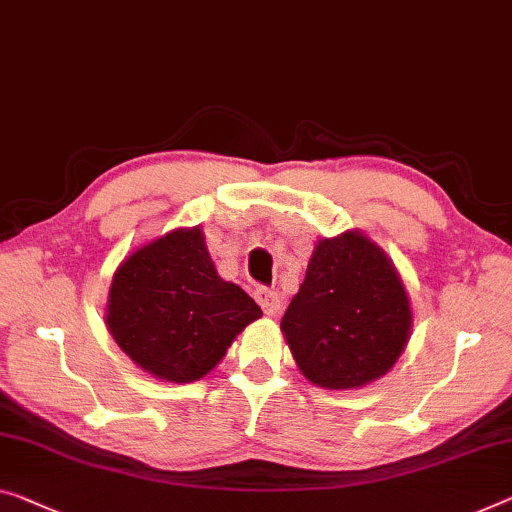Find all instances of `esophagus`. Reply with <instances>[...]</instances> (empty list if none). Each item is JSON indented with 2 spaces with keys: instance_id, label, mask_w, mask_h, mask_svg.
Here are the masks:
<instances>
[{
  "instance_id": "1",
  "label": "esophagus",
  "mask_w": 512,
  "mask_h": 512,
  "mask_svg": "<svg viewBox=\"0 0 512 512\" xmlns=\"http://www.w3.org/2000/svg\"><path fill=\"white\" fill-rule=\"evenodd\" d=\"M256 302L261 304L265 316H277L281 309V297L270 288H256Z\"/></svg>"
}]
</instances>
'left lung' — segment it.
I'll use <instances>...</instances> for the list:
<instances>
[{
  "instance_id": "obj_1",
  "label": "left lung",
  "mask_w": 512,
  "mask_h": 512,
  "mask_svg": "<svg viewBox=\"0 0 512 512\" xmlns=\"http://www.w3.org/2000/svg\"><path fill=\"white\" fill-rule=\"evenodd\" d=\"M297 368L322 389H361L387 375L412 334L405 283L361 231L320 238L281 318Z\"/></svg>"
}]
</instances>
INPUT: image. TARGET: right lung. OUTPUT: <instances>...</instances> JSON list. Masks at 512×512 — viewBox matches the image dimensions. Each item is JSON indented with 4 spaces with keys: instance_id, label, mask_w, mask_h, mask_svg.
Returning a JSON list of instances; mask_svg holds the SVG:
<instances>
[{
    "instance_id": "right-lung-1",
    "label": "right lung",
    "mask_w": 512,
    "mask_h": 512,
    "mask_svg": "<svg viewBox=\"0 0 512 512\" xmlns=\"http://www.w3.org/2000/svg\"><path fill=\"white\" fill-rule=\"evenodd\" d=\"M261 306L224 281L201 226L174 229L137 247L116 267L105 325L148 375L187 384L206 377Z\"/></svg>"
}]
</instances>
